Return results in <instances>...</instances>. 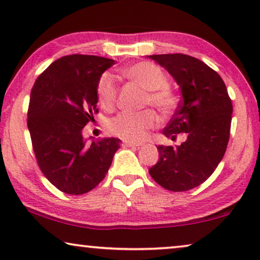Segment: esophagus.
Instances as JSON below:
<instances>
[{
  "instance_id": "esophagus-1",
  "label": "esophagus",
  "mask_w": 260,
  "mask_h": 260,
  "mask_svg": "<svg viewBox=\"0 0 260 260\" xmlns=\"http://www.w3.org/2000/svg\"><path fill=\"white\" fill-rule=\"evenodd\" d=\"M123 145L124 147H127V148H140L143 145V143H135V142H123Z\"/></svg>"
}]
</instances>
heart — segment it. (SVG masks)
<instances>
[{
	"label": "heart",
	"instance_id": "1",
	"mask_svg": "<svg viewBox=\"0 0 260 260\" xmlns=\"http://www.w3.org/2000/svg\"><path fill=\"white\" fill-rule=\"evenodd\" d=\"M124 77L138 86L144 88L143 105H152L163 115L172 112L175 106V94L170 90L165 72L155 63L141 61L126 67ZM117 84L111 74L105 73L97 85L99 104L106 110H111L116 104ZM157 123V117L151 109L138 112H122L113 117L108 124L110 134L126 142H141L147 137L148 131Z\"/></svg>",
	"mask_w": 260,
	"mask_h": 260
}]
</instances>
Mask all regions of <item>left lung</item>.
Returning a JSON list of instances; mask_svg holds the SVG:
<instances>
[{"label": "left lung", "mask_w": 260, "mask_h": 260, "mask_svg": "<svg viewBox=\"0 0 260 260\" xmlns=\"http://www.w3.org/2000/svg\"><path fill=\"white\" fill-rule=\"evenodd\" d=\"M179 84L182 99L163 135L187 140L179 147L158 145V162L149 174L166 189L186 191L204 183L225 155L230 140L233 106L221 77L194 56L149 55Z\"/></svg>", "instance_id": "left-lung-1"}]
</instances>
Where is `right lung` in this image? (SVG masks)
<instances>
[{"label":"right lung","mask_w":260,"mask_h":260,"mask_svg":"<svg viewBox=\"0 0 260 260\" xmlns=\"http://www.w3.org/2000/svg\"><path fill=\"white\" fill-rule=\"evenodd\" d=\"M115 60L71 54L52 62L35 80L27 125L39 168L59 190L87 193L104 179L120 147L118 138L88 143L81 135L98 112L97 85Z\"/></svg>","instance_id":"right-lung-1"}]
</instances>
